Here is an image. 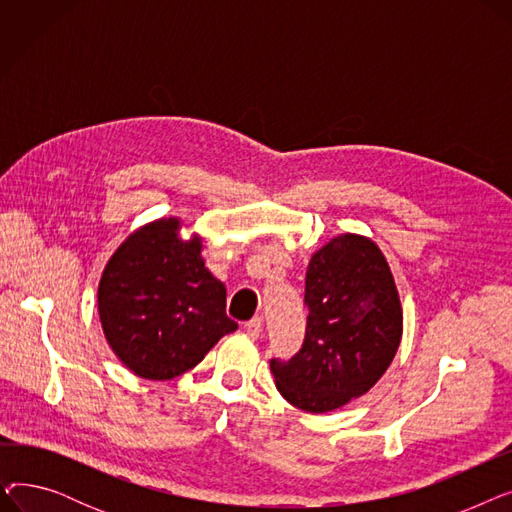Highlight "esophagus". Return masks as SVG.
Returning a JSON list of instances; mask_svg holds the SVG:
<instances>
[{
	"instance_id": "1",
	"label": "esophagus",
	"mask_w": 512,
	"mask_h": 512,
	"mask_svg": "<svg viewBox=\"0 0 512 512\" xmlns=\"http://www.w3.org/2000/svg\"><path fill=\"white\" fill-rule=\"evenodd\" d=\"M261 328H263V321H261V317H253L251 321H247L245 324V332H247V336L249 338H259V334H261Z\"/></svg>"
}]
</instances>
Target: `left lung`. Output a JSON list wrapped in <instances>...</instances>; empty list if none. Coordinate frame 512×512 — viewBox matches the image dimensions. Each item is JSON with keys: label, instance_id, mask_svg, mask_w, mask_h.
<instances>
[{"label": "left lung", "instance_id": "left-lung-1", "mask_svg": "<svg viewBox=\"0 0 512 512\" xmlns=\"http://www.w3.org/2000/svg\"><path fill=\"white\" fill-rule=\"evenodd\" d=\"M305 342L290 361L272 359L278 392L292 407L328 413L369 392L402 338V307L390 265L363 234L334 236L305 274Z\"/></svg>", "mask_w": 512, "mask_h": 512}]
</instances>
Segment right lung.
Returning <instances> with one entry per match:
<instances>
[{"instance_id":"obj_1","label":"right lung","mask_w":512,"mask_h":512,"mask_svg":"<svg viewBox=\"0 0 512 512\" xmlns=\"http://www.w3.org/2000/svg\"><path fill=\"white\" fill-rule=\"evenodd\" d=\"M182 226L180 218H159L130 232L97 286L107 344L153 382L193 369L238 328L226 315V286L205 267L203 236L182 238Z\"/></svg>"}]
</instances>
